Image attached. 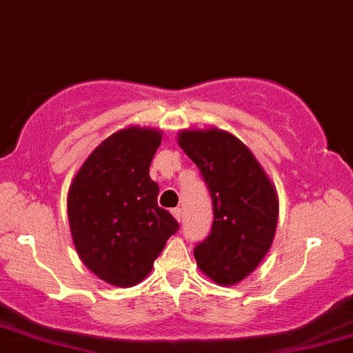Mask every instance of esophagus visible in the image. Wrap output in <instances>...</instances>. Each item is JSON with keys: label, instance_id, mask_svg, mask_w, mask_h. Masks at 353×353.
<instances>
[{"label": "esophagus", "instance_id": "esophagus-1", "mask_svg": "<svg viewBox=\"0 0 353 353\" xmlns=\"http://www.w3.org/2000/svg\"><path fill=\"white\" fill-rule=\"evenodd\" d=\"M172 214L178 221V223H181V217H183V211H181L180 208H175V210H172Z\"/></svg>", "mask_w": 353, "mask_h": 353}]
</instances>
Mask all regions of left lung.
<instances>
[{"label":"left lung","instance_id":"1","mask_svg":"<svg viewBox=\"0 0 353 353\" xmlns=\"http://www.w3.org/2000/svg\"><path fill=\"white\" fill-rule=\"evenodd\" d=\"M178 143L201 172L214 212L194 259L212 281L232 286L270 250L278 223L276 190L245 143L225 130H181Z\"/></svg>","mask_w":353,"mask_h":353}]
</instances>
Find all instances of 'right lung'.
Masks as SVG:
<instances>
[{"mask_svg":"<svg viewBox=\"0 0 353 353\" xmlns=\"http://www.w3.org/2000/svg\"><path fill=\"white\" fill-rule=\"evenodd\" d=\"M162 132L117 130L91 152L68 190L67 211L81 262L103 281L128 288L152 272L178 223L159 206L149 175Z\"/></svg>","mask_w":353,"mask_h":353,"instance_id":"add662e5","label":"right lung"}]
</instances>
